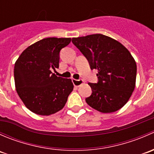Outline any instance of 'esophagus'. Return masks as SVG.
<instances>
[{
    "mask_svg": "<svg viewBox=\"0 0 154 154\" xmlns=\"http://www.w3.org/2000/svg\"><path fill=\"white\" fill-rule=\"evenodd\" d=\"M73 84L74 85V86H80V85L83 83V80L82 79H80V80H76V79H72Z\"/></svg>",
    "mask_w": 154,
    "mask_h": 154,
    "instance_id": "obj_1",
    "label": "esophagus"
}]
</instances>
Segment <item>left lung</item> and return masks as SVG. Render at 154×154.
Instances as JSON below:
<instances>
[{
    "instance_id": "1",
    "label": "left lung",
    "mask_w": 154,
    "mask_h": 154,
    "mask_svg": "<svg viewBox=\"0 0 154 154\" xmlns=\"http://www.w3.org/2000/svg\"><path fill=\"white\" fill-rule=\"evenodd\" d=\"M91 70H97V83L88 85L91 93L86 103L94 109L109 113L120 109L135 88L136 63L128 50L116 40L92 34L72 38Z\"/></svg>"
}]
</instances>
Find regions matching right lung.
<instances>
[{"label": "right lung", "mask_w": 154, "mask_h": 154, "mask_svg": "<svg viewBox=\"0 0 154 154\" xmlns=\"http://www.w3.org/2000/svg\"><path fill=\"white\" fill-rule=\"evenodd\" d=\"M71 38H46L26 48L15 63L17 93L26 107L41 116L60 111L67 102L74 85L71 79L57 77L60 53Z\"/></svg>", "instance_id": "add662e5"}]
</instances>
